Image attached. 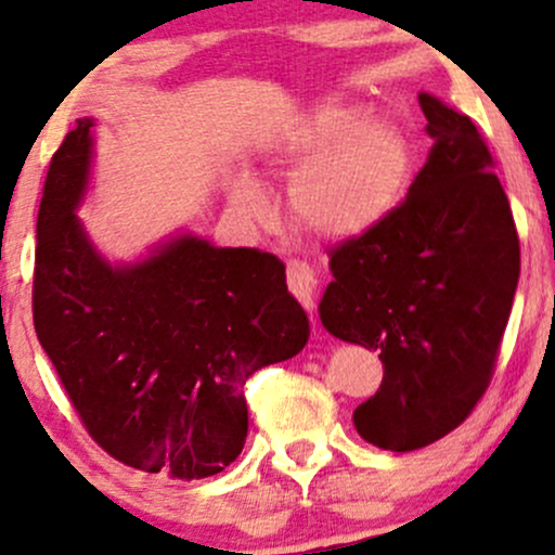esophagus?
Instances as JSON below:
<instances>
[{
  "instance_id": "1",
  "label": "esophagus",
  "mask_w": 555,
  "mask_h": 555,
  "mask_svg": "<svg viewBox=\"0 0 555 555\" xmlns=\"http://www.w3.org/2000/svg\"><path fill=\"white\" fill-rule=\"evenodd\" d=\"M287 284L292 295L302 302L306 308H313L315 302V289H319V276L308 263H300V260H292L287 266Z\"/></svg>"
}]
</instances>
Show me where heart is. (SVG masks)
<instances>
[{
	"mask_svg": "<svg viewBox=\"0 0 555 555\" xmlns=\"http://www.w3.org/2000/svg\"><path fill=\"white\" fill-rule=\"evenodd\" d=\"M271 163L297 168L289 205L302 227L326 240H358L379 229L403 203L413 176V144L395 120L326 102L279 131ZM229 203L245 218L271 212L268 186L247 168L229 176Z\"/></svg>",
	"mask_w": 555,
	"mask_h": 555,
	"instance_id": "obj_1",
	"label": "heart"
}]
</instances>
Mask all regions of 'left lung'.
Returning <instances> with one entry per match:
<instances>
[{"label":"left lung","instance_id":"obj_1","mask_svg":"<svg viewBox=\"0 0 555 555\" xmlns=\"http://www.w3.org/2000/svg\"><path fill=\"white\" fill-rule=\"evenodd\" d=\"M429 160L379 229L334 249L319 315L379 352L385 379L352 413L371 446L408 453L453 431L495 366L519 284V236L492 157L464 113L418 94Z\"/></svg>","mask_w":555,"mask_h":555}]
</instances>
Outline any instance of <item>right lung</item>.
<instances>
[{
    "label": "right lung",
    "instance_id": "1",
    "mask_svg": "<svg viewBox=\"0 0 555 555\" xmlns=\"http://www.w3.org/2000/svg\"><path fill=\"white\" fill-rule=\"evenodd\" d=\"M94 118L54 152L36 221L34 324L89 435L113 459L170 479L223 472L245 448L247 376L297 356L308 313L276 255L181 229L109 260L78 208Z\"/></svg>",
    "mask_w": 555,
    "mask_h": 555
}]
</instances>
